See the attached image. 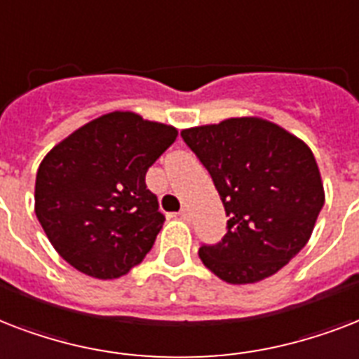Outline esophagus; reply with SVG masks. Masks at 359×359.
<instances>
[{
	"instance_id": "34e87169",
	"label": "esophagus",
	"mask_w": 359,
	"mask_h": 359,
	"mask_svg": "<svg viewBox=\"0 0 359 359\" xmlns=\"http://www.w3.org/2000/svg\"><path fill=\"white\" fill-rule=\"evenodd\" d=\"M177 215H180V217H182L183 221H189V219H191V213H189V210H185V208H183V210L180 211V213H177Z\"/></svg>"
}]
</instances>
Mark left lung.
<instances>
[{
  "instance_id": "8db88e82",
  "label": "left lung",
  "mask_w": 359,
  "mask_h": 359,
  "mask_svg": "<svg viewBox=\"0 0 359 359\" xmlns=\"http://www.w3.org/2000/svg\"><path fill=\"white\" fill-rule=\"evenodd\" d=\"M226 211V234L202 245L205 268L230 285L271 277L309 241L324 205L315 155L298 136L262 118L183 129Z\"/></svg>"
}]
</instances>
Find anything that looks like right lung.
<instances>
[{"label": "right lung", "mask_w": 359, "mask_h": 359, "mask_svg": "<svg viewBox=\"0 0 359 359\" xmlns=\"http://www.w3.org/2000/svg\"><path fill=\"white\" fill-rule=\"evenodd\" d=\"M176 136L172 125L118 110L50 149L35 215L63 260L95 279H118L144 260L165 223L146 172Z\"/></svg>", "instance_id": "obj_1"}]
</instances>
